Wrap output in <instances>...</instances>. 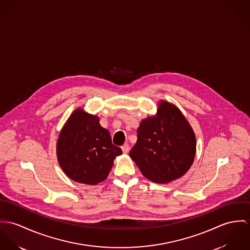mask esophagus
<instances>
[{"label": "esophagus", "mask_w": 250, "mask_h": 250, "mask_svg": "<svg viewBox=\"0 0 250 250\" xmlns=\"http://www.w3.org/2000/svg\"><path fill=\"white\" fill-rule=\"evenodd\" d=\"M122 149H123V152H124L125 154H126V153H128V151H129V146H128L127 144H125V145L122 146Z\"/></svg>", "instance_id": "esophagus-1"}]
</instances>
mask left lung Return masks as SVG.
Returning <instances> with one entry per match:
<instances>
[{"label": "left lung", "instance_id": "8db88e82", "mask_svg": "<svg viewBox=\"0 0 250 250\" xmlns=\"http://www.w3.org/2000/svg\"><path fill=\"white\" fill-rule=\"evenodd\" d=\"M190 124L173 104L161 101L155 116L144 119L129 155L145 177L165 184L184 175L195 155Z\"/></svg>", "mask_w": 250, "mask_h": 250}]
</instances>
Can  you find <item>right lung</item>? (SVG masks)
<instances>
[{
  "label": "right lung",
  "instance_id": "obj_1",
  "mask_svg": "<svg viewBox=\"0 0 250 250\" xmlns=\"http://www.w3.org/2000/svg\"><path fill=\"white\" fill-rule=\"evenodd\" d=\"M97 116L82 108L72 113L56 144L58 163L72 180L96 185L106 179L122 149L112 144L110 133Z\"/></svg>",
  "mask_w": 250,
  "mask_h": 250
}]
</instances>
